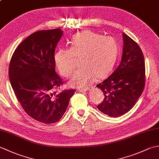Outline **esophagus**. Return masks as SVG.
<instances>
[{"label":"esophagus","instance_id":"1","mask_svg":"<svg viewBox=\"0 0 159 159\" xmlns=\"http://www.w3.org/2000/svg\"><path fill=\"white\" fill-rule=\"evenodd\" d=\"M89 87H84L83 89H79L78 90V92H86V91L89 90Z\"/></svg>","mask_w":159,"mask_h":159}]
</instances>
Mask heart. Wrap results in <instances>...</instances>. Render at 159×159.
Here are the masks:
<instances>
[{
  "instance_id": "b5f03b06",
  "label": "heart",
  "mask_w": 159,
  "mask_h": 159,
  "mask_svg": "<svg viewBox=\"0 0 159 159\" xmlns=\"http://www.w3.org/2000/svg\"><path fill=\"white\" fill-rule=\"evenodd\" d=\"M71 47L60 48L54 53V61L61 75L70 77L76 67V58L83 66L70 80L73 87H83L92 83L96 76L109 74L116 63L120 46L113 37H104L91 31L74 35Z\"/></svg>"
}]
</instances>
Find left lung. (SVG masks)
I'll use <instances>...</instances> for the list:
<instances>
[{"mask_svg":"<svg viewBox=\"0 0 159 159\" xmlns=\"http://www.w3.org/2000/svg\"><path fill=\"white\" fill-rule=\"evenodd\" d=\"M124 48L121 63L105 80L96 85L104 95L97 106L111 117H120L133 107L142 93L146 83V68L139 46L123 33Z\"/></svg>","mask_w":159,"mask_h":159,"instance_id":"left-lung-1","label":"left lung"}]
</instances>
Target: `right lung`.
Here are the masks:
<instances>
[{
  "label": "right lung",
  "mask_w": 159,
  "mask_h": 159,
  "mask_svg": "<svg viewBox=\"0 0 159 159\" xmlns=\"http://www.w3.org/2000/svg\"><path fill=\"white\" fill-rule=\"evenodd\" d=\"M63 35L60 29L33 33L11 57L9 78L17 100L27 115L47 124L59 121L75 89L57 92L64 82L55 72L54 53Z\"/></svg>",
  "instance_id": "add662e5"
}]
</instances>
